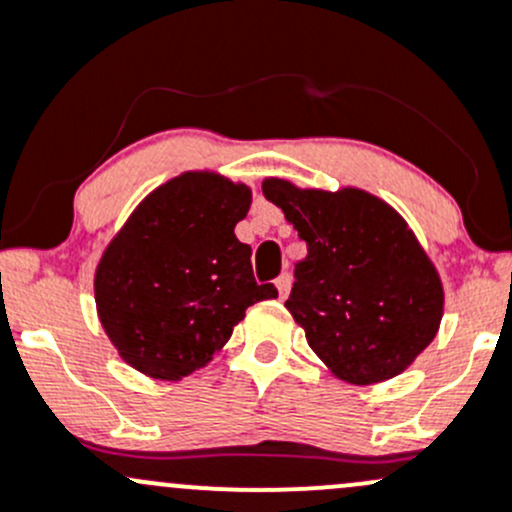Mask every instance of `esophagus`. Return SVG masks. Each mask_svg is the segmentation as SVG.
I'll list each match as a JSON object with an SVG mask.
<instances>
[{"label":"esophagus","instance_id":"34e87169","mask_svg":"<svg viewBox=\"0 0 512 512\" xmlns=\"http://www.w3.org/2000/svg\"><path fill=\"white\" fill-rule=\"evenodd\" d=\"M274 287H277V294H279V299H287V294H289V287H292V279H289V274H279L277 279H274Z\"/></svg>","mask_w":512,"mask_h":512}]
</instances>
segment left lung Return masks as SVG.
Returning <instances> with one entry per match:
<instances>
[{"instance_id": "1", "label": "left lung", "mask_w": 512, "mask_h": 512, "mask_svg": "<svg viewBox=\"0 0 512 512\" xmlns=\"http://www.w3.org/2000/svg\"><path fill=\"white\" fill-rule=\"evenodd\" d=\"M262 193L309 247L284 306L311 351L348 385L405 373L444 316V284L407 220L355 186L324 191L267 176Z\"/></svg>"}]
</instances>
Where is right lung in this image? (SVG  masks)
<instances>
[{
  "label": "right lung",
  "mask_w": 512,
  "mask_h": 512,
  "mask_svg": "<svg viewBox=\"0 0 512 512\" xmlns=\"http://www.w3.org/2000/svg\"><path fill=\"white\" fill-rule=\"evenodd\" d=\"M252 188L211 169L184 171L129 213L95 267V309L120 358L147 378L176 380L206 368L245 319L274 299L252 277L250 245L235 225Z\"/></svg>",
  "instance_id": "1"
}]
</instances>
